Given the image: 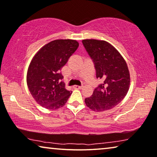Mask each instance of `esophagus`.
I'll use <instances>...</instances> for the list:
<instances>
[{"label": "esophagus", "mask_w": 157, "mask_h": 157, "mask_svg": "<svg viewBox=\"0 0 157 157\" xmlns=\"http://www.w3.org/2000/svg\"><path fill=\"white\" fill-rule=\"evenodd\" d=\"M74 88H75V89H81V88H82V86L75 85V86H74Z\"/></svg>", "instance_id": "34e87169"}]
</instances>
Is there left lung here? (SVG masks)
Instances as JSON below:
<instances>
[{
	"instance_id": "1",
	"label": "left lung",
	"mask_w": 157,
	"mask_h": 157,
	"mask_svg": "<svg viewBox=\"0 0 157 157\" xmlns=\"http://www.w3.org/2000/svg\"><path fill=\"white\" fill-rule=\"evenodd\" d=\"M82 44L94 64L97 78L102 83L95 88L86 105L95 112H102L115 107L129 89L130 75L127 63L111 44L105 40H83Z\"/></svg>"
}]
</instances>
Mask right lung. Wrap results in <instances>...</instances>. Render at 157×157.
Here are the masks:
<instances>
[{
	"mask_svg": "<svg viewBox=\"0 0 157 157\" xmlns=\"http://www.w3.org/2000/svg\"><path fill=\"white\" fill-rule=\"evenodd\" d=\"M79 46L75 40L51 41L35 55L27 72V85L37 104L48 109H57L67 102L72 92L62 81V67Z\"/></svg>",
	"mask_w": 157,
	"mask_h": 157,
	"instance_id": "1",
	"label": "right lung"
}]
</instances>
